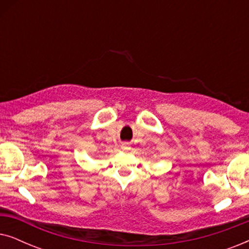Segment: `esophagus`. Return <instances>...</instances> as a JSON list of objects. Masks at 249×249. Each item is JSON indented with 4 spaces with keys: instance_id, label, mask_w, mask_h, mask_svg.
<instances>
[{
    "instance_id": "34e87169",
    "label": "esophagus",
    "mask_w": 249,
    "mask_h": 249,
    "mask_svg": "<svg viewBox=\"0 0 249 249\" xmlns=\"http://www.w3.org/2000/svg\"><path fill=\"white\" fill-rule=\"evenodd\" d=\"M122 148H124V151H129V149H130V146H129L127 142H125V144L122 145Z\"/></svg>"
}]
</instances>
